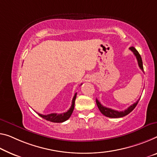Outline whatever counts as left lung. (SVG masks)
Masks as SVG:
<instances>
[{
  "instance_id": "1",
  "label": "left lung",
  "mask_w": 157,
  "mask_h": 157,
  "mask_svg": "<svg viewBox=\"0 0 157 157\" xmlns=\"http://www.w3.org/2000/svg\"><path fill=\"white\" fill-rule=\"evenodd\" d=\"M131 51L133 52V54L136 55L137 60V63H138V66L140 68L141 70L143 71V60H142L140 55L139 54V52H137V50L134 47H131L129 48ZM140 100V99L137 101L136 102H135L134 104H132V105L130 106V107L128 108V109H125L124 111H121V112H119V111L110 109V108H107L103 106L102 105H101V103L99 102L98 99H96V104H97L98 109H100V112L102 113L103 115H105V117H109V118H120V117H125L131 113L132 110L135 109V107H136L137 103H138Z\"/></svg>"
}]
</instances>
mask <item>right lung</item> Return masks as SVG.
<instances>
[{
  "label": "right lung",
  "mask_w": 157,
  "mask_h": 157,
  "mask_svg": "<svg viewBox=\"0 0 157 157\" xmlns=\"http://www.w3.org/2000/svg\"><path fill=\"white\" fill-rule=\"evenodd\" d=\"M76 98V93L74 95L73 100H72V104L71 106L67 112L62 113V114H56V113H52V114H47V115H43L41 114H39V113H37V114L40 116V117L43 118V119L49 121L54 122V123H62L64 122L65 121L69 119V117H71L72 114V112H73L74 109V104H75V100Z\"/></svg>",
  "instance_id": "obj_1"
}]
</instances>
